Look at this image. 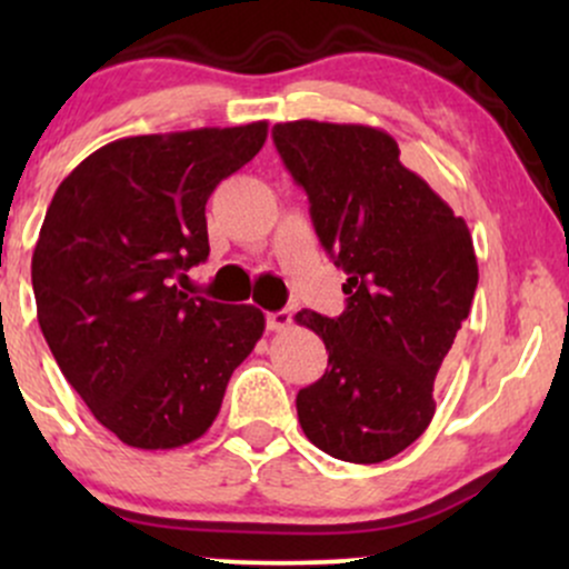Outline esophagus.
I'll list each match as a JSON object with an SVG mask.
<instances>
[{
	"mask_svg": "<svg viewBox=\"0 0 569 569\" xmlns=\"http://www.w3.org/2000/svg\"><path fill=\"white\" fill-rule=\"evenodd\" d=\"M291 310H278V312H267V329L270 331H286L291 326Z\"/></svg>",
	"mask_w": 569,
	"mask_h": 569,
	"instance_id": "1",
	"label": "esophagus"
}]
</instances>
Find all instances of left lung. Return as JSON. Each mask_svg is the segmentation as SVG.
I'll return each mask as SVG.
<instances>
[{
    "mask_svg": "<svg viewBox=\"0 0 569 569\" xmlns=\"http://www.w3.org/2000/svg\"><path fill=\"white\" fill-rule=\"evenodd\" d=\"M272 141L348 272L342 316L297 312L329 350L321 380L297 396L299 426L337 460H390L433 420V382L479 283L471 232L380 128L278 122Z\"/></svg>",
    "mask_w": 569,
    "mask_h": 569,
    "instance_id": "obj_1",
    "label": "left lung"
}]
</instances>
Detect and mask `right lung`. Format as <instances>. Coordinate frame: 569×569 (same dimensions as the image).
<instances>
[{
	"instance_id": "add662e5",
	"label": "right lung",
	"mask_w": 569,
	"mask_h": 569,
	"mask_svg": "<svg viewBox=\"0 0 569 569\" xmlns=\"http://www.w3.org/2000/svg\"><path fill=\"white\" fill-rule=\"evenodd\" d=\"M264 141V120L112 141L61 181L44 213L31 257L39 329L128 447L200 439L262 337V310L189 297L176 278L206 262L211 192Z\"/></svg>"
}]
</instances>
